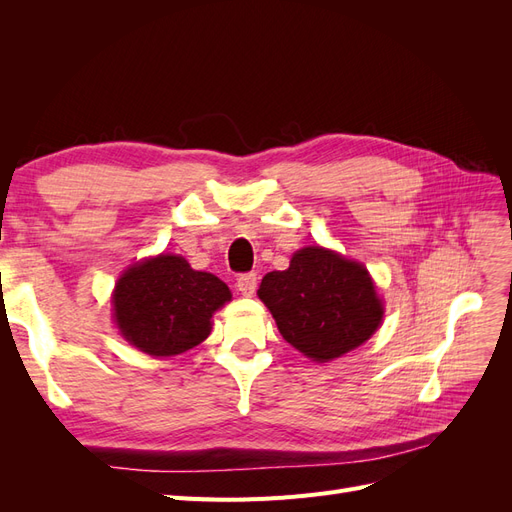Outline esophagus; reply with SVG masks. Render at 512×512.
<instances>
[{
  "mask_svg": "<svg viewBox=\"0 0 512 512\" xmlns=\"http://www.w3.org/2000/svg\"><path fill=\"white\" fill-rule=\"evenodd\" d=\"M258 286V277L256 273H243L237 277V290L243 294V297H252Z\"/></svg>",
  "mask_w": 512,
  "mask_h": 512,
  "instance_id": "34e87169",
  "label": "esophagus"
}]
</instances>
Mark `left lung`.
Instances as JSON below:
<instances>
[{"label":"left lung","instance_id":"8db88e82","mask_svg":"<svg viewBox=\"0 0 512 512\" xmlns=\"http://www.w3.org/2000/svg\"><path fill=\"white\" fill-rule=\"evenodd\" d=\"M258 297L286 342L316 363L365 344L384 316L365 265L320 245L303 247L286 271L262 277Z\"/></svg>","mask_w":512,"mask_h":512}]
</instances>
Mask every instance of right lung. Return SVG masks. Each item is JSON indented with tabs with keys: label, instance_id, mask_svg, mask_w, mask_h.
<instances>
[{
	"label": "right lung",
	"instance_id": "right-lung-1",
	"mask_svg": "<svg viewBox=\"0 0 512 512\" xmlns=\"http://www.w3.org/2000/svg\"><path fill=\"white\" fill-rule=\"evenodd\" d=\"M230 299L220 277L194 271L183 256L160 254L123 271L113 290V318L126 342L162 359L205 342L211 316Z\"/></svg>",
	"mask_w": 512,
	"mask_h": 512
}]
</instances>
